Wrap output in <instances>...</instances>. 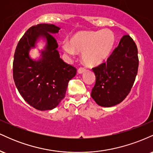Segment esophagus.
<instances>
[{"label":"esophagus","instance_id":"obj_1","mask_svg":"<svg viewBox=\"0 0 153 153\" xmlns=\"http://www.w3.org/2000/svg\"><path fill=\"white\" fill-rule=\"evenodd\" d=\"M78 73H82L83 72L85 71V68H82V67H80V68H79L78 69Z\"/></svg>","mask_w":153,"mask_h":153}]
</instances>
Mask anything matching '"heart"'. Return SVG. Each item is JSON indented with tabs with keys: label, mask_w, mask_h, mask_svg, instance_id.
<instances>
[{
	"label": "heart",
	"mask_w": 153,
	"mask_h": 153,
	"mask_svg": "<svg viewBox=\"0 0 153 153\" xmlns=\"http://www.w3.org/2000/svg\"><path fill=\"white\" fill-rule=\"evenodd\" d=\"M114 42V34L109 29L80 31L72 37L71 45L64 42L62 48L70 57H73L75 52L82 53V58L85 64L96 65L106 58L113 48Z\"/></svg>",
	"instance_id": "b5f03b06"
}]
</instances>
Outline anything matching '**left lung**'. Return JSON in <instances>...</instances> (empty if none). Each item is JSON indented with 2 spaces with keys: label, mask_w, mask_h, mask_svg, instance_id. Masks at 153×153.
<instances>
[{
  "label": "left lung",
  "mask_w": 153,
  "mask_h": 153,
  "mask_svg": "<svg viewBox=\"0 0 153 153\" xmlns=\"http://www.w3.org/2000/svg\"><path fill=\"white\" fill-rule=\"evenodd\" d=\"M138 66L136 44L129 35H124L106 62L92 68L96 75V83L91 97L103 107L121 103L134 85Z\"/></svg>",
  "instance_id": "1"
}]
</instances>
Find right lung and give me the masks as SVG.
<instances>
[{
  "instance_id": "add662e5",
  "label": "right lung",
  "mask_w": 153,
  "mask_h": 153,
  "mask_svg": "<svg viewBox=\"0 0 153 153\" xmlns=\"http://www.w3.org/2000/svg\"><path fill=\"white\" fill-rule=\"evenodd\" d=\"M59 30L54 24L32 26L23 35L15 50V85L25 101L37 110L55 108L64 99L68 82L76 75V68L59 57L58 44L52 35ZM40 36L47 39L46 50L42 52V59L34 61L29 57L28 51Z\"/></svg>"
}]
</instances>
